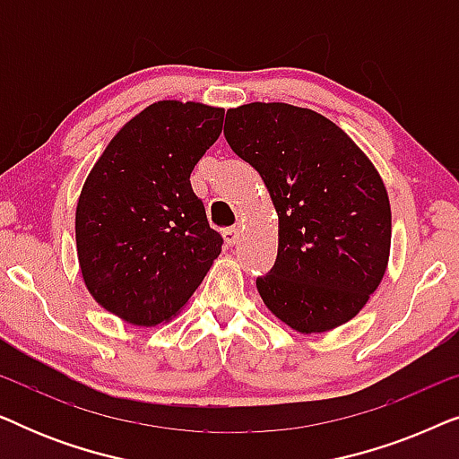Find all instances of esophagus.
<instances>
[{
    "mask_svg": "<svg viewBox=\"0 0 459 459\" xmlns=\"http://www.w3.org/2000/svg\"><path fill=\"white\" fill-rule=\"evenodd\" d=\"M223 238L230 247H234V244H238V240H240V228H238V225H234V228H225Z\"/></svg>",
    "mask_w": 459,
    "mask_h": 459,
    "instance_id": "obj_1",
    "label": "esophagus"
}]
</instances>
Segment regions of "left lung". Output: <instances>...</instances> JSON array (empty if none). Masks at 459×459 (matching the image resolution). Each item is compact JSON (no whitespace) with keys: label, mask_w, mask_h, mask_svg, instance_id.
Wrapping results in <instances>:
<instances>
[{"label":"left lung","mask_w":459,"mask_h":459,"mask_svg":"<svg viewBox=\"0 0 459 459\" xmlns=\"http://www.w3.org/2000/svg\"><path fill=\"white\" fill-rule=\"evenodd\" d=\"M223 135L278 212V259L256 278L263 303L300 334L347 324L391 253V204L372 160L330 118L284 102L228 110Z\"/></svg>","instance_id":"1"}]
</instances>
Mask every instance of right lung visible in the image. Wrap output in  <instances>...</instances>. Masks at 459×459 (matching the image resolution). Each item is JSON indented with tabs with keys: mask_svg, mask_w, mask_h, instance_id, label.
<instances>
[{
	"mask_svg": "<svg viewBox=\"0 0 459 459\" xmlns=\"http://www.w3.org/2000/svg\"><path fill=\"white\" fill-rule=\"evenodd\" d=\"M223 108L162 100L131 118L87 175L74 215L87 290L131 325L178 316L221 253L190 173Z\"/></svg>",
	"mask_w": 459,
	"mask_h": 459,
	"instance_id": "add662e5",
	"label": "right lung"
}]
</instances>
